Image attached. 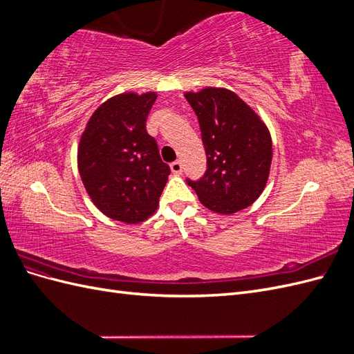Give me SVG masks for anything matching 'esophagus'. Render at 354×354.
<instances>
[{"label": "esophagus", "mask_w": 354, "mask_h": 354, "mask_svg": "<svg viewBox=\"0 0 354 354\" xmlns=\"http://www.w3.org/2000/svg\"><path fill=\"white\" fill-rule=\"evenodd\" d=\"M169 168H171V171H173L174 174H177V176H180L181 174V171H183V165H181V162L180 160H176V162H173L169 165Z\"/></svg>", "instance_id": "esophagus-1"}]
</instances>
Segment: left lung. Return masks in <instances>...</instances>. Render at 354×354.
<instances>
[{"label": "left lung", "mask_w": 354, "mask_h": 354, "mask_svg": "<svg viewBox=\"0 0 354 354\" xmlns=\"http://www.w3.org/2000/svg\"><path fill=\"white\" fill-rule=\"evenodd\" d=\"M207 152V171L187 180L199 202L212 212L230 216L260 198L270 174L272 137L250 104L236 93L220 87L186 91Z\"/></svg>", "instance_id": "8db88e82"}]
</instances>
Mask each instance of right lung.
<instances>
[{"label": "right lung", "mask_w": 354, "mask_h": 354, "mask_svg": "<svg viewBox=\"0 0 354 354\" xmlns=\"http://www.w3.org/2000/svg\"><path fill=\"white\" fill-rule=\"evenodd\" d=\"M155 91H125L102 103L78 145V171L95 207L125 224L147 220L158 209L169 167L146 131Z\"/></svg>", "instance_id": "obj_1"}]
</instances>
